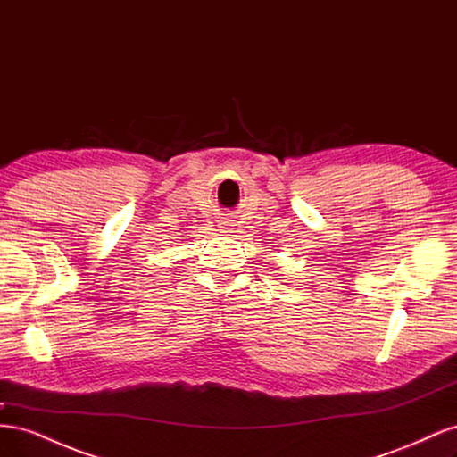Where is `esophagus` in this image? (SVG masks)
Masks as SVG:
<instances>
[{
	"instance_id": "esophagus-1",
	"label": "esophagus",
	"mask_w": 457,
	"mask_h": 457,
	"mask_svg": "<svg viewBox=\"0 0 457 457\" xmlns=\"http://www.w3.org/2000/svg\"><path fill=\"white\" fill-rule=\"evenodd\" d=\"M219 228L223 230V232H230V228H232V219H228V217H223L219 220Z\"/></svg>"
}]
</instances>
